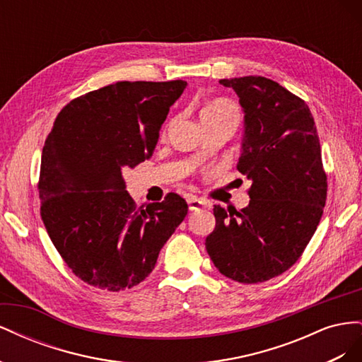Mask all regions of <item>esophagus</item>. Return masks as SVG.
I'll return each instance as SVG.
<instances>
[{"label":"esophagus","instance_id":"34e87169","mask_svg":"<svg viewBox=\"0 0 362 362\" xmlns=\"http://www.w3.org/2000/svg\"><path fill=\"white\" fill-rule=\"evenodd\" d=\"M187 204H189V210L194 211V210H201V208L206 206V201L196 198V196H189L187 198Z\"/></svg>","mask_w":362,"mask_h":362}]
</instances>
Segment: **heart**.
<instances>
[{"label": "heart", "instance_id": "heart-1", "mask_svg": "<svg viewBox=\"0 0 362 362\" xmlns=\"http://www.w3.org/2000/svg\"><path fill=\"white\" fill-rule=\"evenodd\" d=\"M229 115L237 116L234 105L226 100H214L210 104H206L201 110V120L202 122H206V120L229 116Z\"/></svg>", "mask_w": 362, "mask_h": 362}]
</instances>
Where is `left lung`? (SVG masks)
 I'll use <instances>...</instances> for the list:
<instances>
[{"mask_svg": "<svg viewBox=\"0 0 362 362\" xmlns=\"http://www.w3.org/2000/svg\"><path fill=\"white\" fill-rule=\"evenodd\" d=\"M245 112L243 152L250 202L229 214L214 205V231L205 247L229 279L257 284L288 270L319 225L327 194L320 140L302 98L266 76L221 80ZM229 211V210H228Z\"/></svg>", "mask_w": 362, "mask_h": 362, "instance_id": "left-lung-1", "label": "left lung"}]
</instances>
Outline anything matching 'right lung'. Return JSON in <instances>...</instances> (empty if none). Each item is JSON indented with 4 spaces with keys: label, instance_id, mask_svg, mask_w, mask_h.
<instances>
[{
    "label": "right lung",
    "instance_id": "right-lung-1",
    "mask_svg": "<svg viewBox=\"0 0 362 362\" xmlns=\"http://www.w3.org/2000/svg\"><path fill=\"white\" fill-rule=\"evenodd\" d=\"M185 86L117 81L75 98L54 120L42 149L40 216L63 261L89 286H137L187 214L177 193L137 208L122 178V169L152 156Z\"/></svg>",
    "mask_w": 362,
    "mask_h": 362
}]
</instances>
